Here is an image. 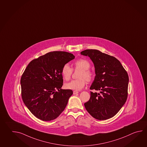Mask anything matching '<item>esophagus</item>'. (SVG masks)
Instances as JSON below:
<instances>
[{"mask_svg": "<svg viewBox=\"0 0 147 147\" xmlns=\"http://www.w3.org/2000/svg\"><path fill=\"white\" fill-rule=\"evenodd\" d=\"M78 92L76 91V90H74L73 91V94L74 95H76V94H78Z\"/></svg>", "mask_w": 147, "mask_h": 147, "instance_id": "esophagus-1", "label": "esophagus"}]
</instances>
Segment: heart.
<instances>
[{
    "label": "heart",
    "instance_id": "1",
    "mask_svg": "<svg viewBox=\"0 0 147 147\" xmlns=\"http://www.w3.org/2000/svg\"><path fill=\"white\" fill-rule=\"evenodd\" d=\"M74 65L76 69L81 70L78 75V80H72L69 83L65 84V87L69 90H80L84 88L86 83V80L90 81L93 78V73L90 71V63L87 60L85 59H80L75 61ZM73 69L68 64H65L63 65L61 73L63 78L66 81L71 78Z\"/></svg>",
    "mask_w": 147,
    "mask_h": 147
}]
</instances>
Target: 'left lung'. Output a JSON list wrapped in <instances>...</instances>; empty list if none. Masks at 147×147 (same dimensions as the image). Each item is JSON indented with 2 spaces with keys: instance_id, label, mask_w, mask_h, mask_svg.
Here are the masks:
<instances>
[{
  "instance_id": "obj_1",
  "label": "left lung",
  "mask_w": 147,
  "mask_h": 147,
  "mask_svg": "<svg viewBox=\"0 0 147 147\" xmlns=\"http://www.w3.org/2000/svg\"><path fill=\"white\" fill-rule=\"evenodd\" d=\"M81 54L88 56L95 67V76L90 90V99L84 104L89 114L98 120L114 117L120 111L128 96L129 77L119 60L97 50H86Z\"/></svg>"
}]
</instances>
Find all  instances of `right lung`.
Wrapping results in <instances>:
<instances>
[{
    "label": "right lung",
    "instance_id": "1",
    "mask_svg": "<svg viewBox=\"0 0 147 147\" xmlns=\"http://www.w3.org/2000/svg\"><path fill=\"white\" fill-rule=\"evenodd\" d=\"M74 58L67 52L53 51L32 60L25 69L20 80L22 98L36 118L53 120L66 107L73 91L61 89V70Z\"/></svg>",
    "mask_w": 147,
    "mask_h": 147
}]
</instances>
